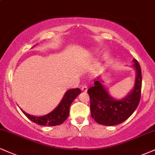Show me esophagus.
Masks as SVG:
<instances>
[{
    "instance_id": "1",
    "label": "esophagus",
    "mask_w": 155,
    "mask_h": 155,
    "mask_svg": "<svg viewBox=\"0 0 155 155\" xmlns=\"http://www.w3.org/2000/svg\"><path fill=\"white\" fill-rule=\"evenodd\" d=\"M81 91H82V92H87V85H83L82 87H81Z\"/></svg>"
}]
</instances>
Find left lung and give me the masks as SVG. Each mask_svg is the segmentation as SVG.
Listing matches in <instances>:
<instances>
[{
    "instance_id": "obj_1",
    "label": "left lung",
    "mask_w": 155,
    "mask_h": 155,
    "mask_svg": "<svg viewBox=\"0 0 155 155\" xmlns=\"http://www.w3.org/2000/svg\"><path fill=\"white\" fill-rule=\"evenodd\" d=\"M133 61L132 66L136 71L135 83L133 89L126 97L115 100L110 96L100 77L94 82V87L87 90L90 98L91 115L97 124L108 126L120 124L137 109L140 101L142 79L139 63L136 59Z\"/></svg>"
}]
</instances>
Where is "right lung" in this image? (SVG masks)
I'll list each match as a JSON object with an SVG mask.
<instances>
[{
  "label": "right lung",
  "mask_w": 155,
  "mask_h": 155,
  "mask_svg": "<svg viewBox=\"0 0 155 155\" xmlns=\"http://www.w3.org/2000/svg\"><path fill=\"white\" fill-rule=\"evenodd\" d=\"M80 93L81 90L79 88L68 90L65 93L59 105L53 111L42 116H35V115H29L22 110L21 108L20 109L29 120L33 121L35 124L45 126H58L62 124L68 118L69 115L70 106Z\"/></svg>",
  "instance_id": "1"
}]
</instances>
